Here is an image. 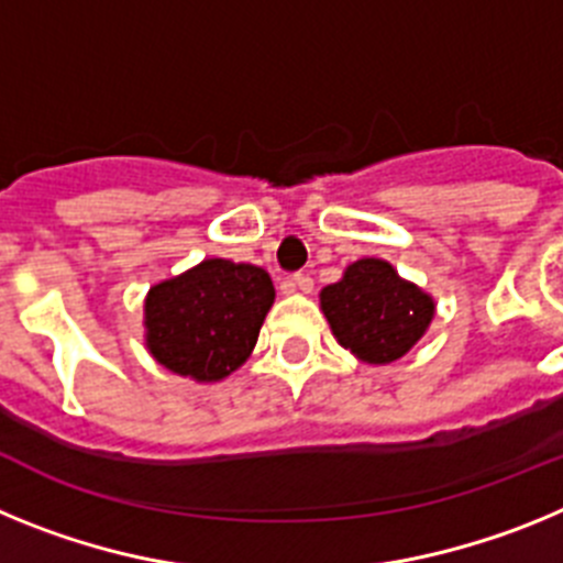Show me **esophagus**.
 <instances>
[{"label":"esophagus","instance_id":"1","mask_svg":"<svg viewBox=\"0 0 563 563\" xmlns=\"http://www.w3.org/2000/svg\"><path fill=\"white\" fill-rule=\"evenodd\" d=\"M287 292H310L312 290V278L307 276V273H292L290 278H287Z\"/></svg>","mask_w":563,"mask_h":563}]
</instances>
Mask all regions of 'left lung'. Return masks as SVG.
<instances>
[{
    "mask_svg": "<svg viewBox=\"0 0 563 563\" xmlns=\"http://www.w3.org/2000/svg\"><path fill=\"white\" fill-rule=\"evenodd\" d=\"M332 335L369 366L400 361L429 332L437 301L386 258H357L318 292Z\"/></svg>",
    "mask_w": 563,
    "mask_h": 563,
    "instance_id": "left-lung-1",
    "label": "left lung"
}]
</instances>
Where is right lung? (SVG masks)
I'll list each match as a JSON object with an SVG mask.
<instances>
[{"label": "right lung", "instance_id": "right-lung-1", "mask_svg": "<svg viewBox=\"0 0 563 563\" xmlns=\"http://www.w3.org/2000/svg\"><path fill=\"white\" fill-rule=\"evenodd\" d=\"M267 271L231 258H202L148 287L143 301L146 350L174 375L220 383L251 357L271 312Z\"/></svg>", "mask_w": 563, "mask_h": 563}]
</instances>
